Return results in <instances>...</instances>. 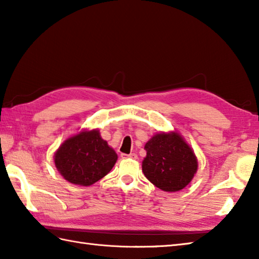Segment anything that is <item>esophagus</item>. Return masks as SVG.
<instances>
[{"mask_svg":"<svg viewBox=\"0 0 259 259\" xmlns=\"http://www.w3.org/2000/svg\"><path fill=\"white\" fill-rule=\"evenodd\" d=\"M123 158H130V159H138L137 153H129V155H122Z\"/></svg>","mask_w":259,"mask_h":259,"instance_id":"34e87169","label":"esophagus"}]
</instances>
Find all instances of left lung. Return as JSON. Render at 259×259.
I'll list each match as a JSON object with an SVG mask.
<instances>
[{"label":"left lung","mask_w":259,"mask_h":259,"mask_svg":"<svg viewBox=\"0 0 259 259\" xmlns=\"http://www.w3.org/2000/svg\"><path fill=\"white\" fill-rule=\"evenodd\" d=\"M145 149L142 172L159 189L179 191L190 184L197 172L195 152L177 131L153 135Z\"/></svg>","instance_id":"left-lung-1"}]
</instances>
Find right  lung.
I'll return each instance as SVG.
<instances>
[{
	"mask_svg": "<svg viewBox=\"0 0 259 259\" xmlns=\"http://www.w3.org/2000/svg\"><path fill=\"white\" fill-rule=\"evenodd\" d=\"M54 164L71 184L91 186L110 172L118 155L98 129L81 130L65 139L54 153Z\"/></svg>",
	"mask_w": 259,
	"mask_h": 259,
	"instance_id": "1",
	"label": "right lung"
}]
</instances>
